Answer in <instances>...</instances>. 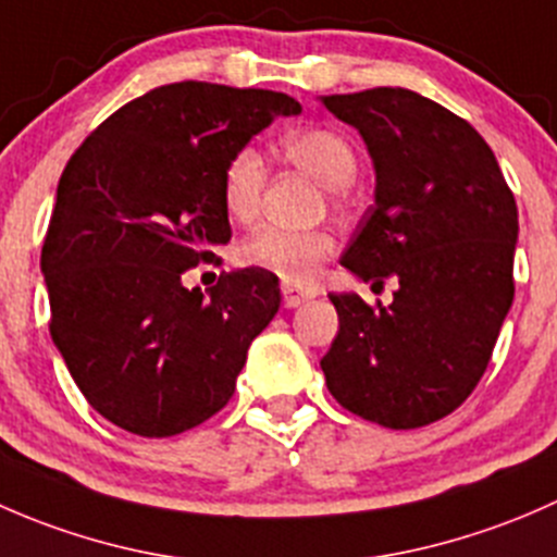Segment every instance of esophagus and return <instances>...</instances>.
Masks as SVG:
<instances>
[{
  "label": "esophagus",
  "instance_id": "34e87169",
  "mask_svg": "<svg viewBox=\"0 0 557 557\" xmlns=\"http://www.w3.org/2000/svg\"><path fill=\"white\" fill-rule=\"evenodd\" d=\"M280 294H283V307H301L305 301L312 299V290L307 288H299V285H290V283H283V288H280Z\"/></svg>",
  "mask_w": 557,
  "mask_h": 557
}]
</instances>
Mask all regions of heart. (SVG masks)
Masks as SVG:
<instances>
[{
    "instance_id": "b5f03b06",
    "label": "heart",
    "mask_w": 557,
    "mask_h": 557,
    "mask_svg": "<svg viewBox=\"0 0 557 557\" xmlns=\"http://www.w3.org/2000/svg\"><path fill=\"white\" fill-rule=\"evenodd\" d=\"M280 150L294 164L318 177L325 188H331L334 199H342L347 194V185L356 180V145L347 134L336 132V128L312 126L290 132L280 143ZM263 177H267V170H263V159L256 148H239L237 153L228 156L221 174V199L228 215L237 218V221H247L258 210ZM334 237L329 232H320V228L296 232V228L267 223V226H258L239 245V261L245 267L263 269V272H272L283 277L285 283L296 285L312 280L320 263L334 252Z\"/></svg>"
}]
</instances>
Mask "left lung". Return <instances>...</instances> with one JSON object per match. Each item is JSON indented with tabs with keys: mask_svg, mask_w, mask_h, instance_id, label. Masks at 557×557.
Instances as JSON below:
<instances>
[{
	"mask_svg": "<svg viewBox=\"0 0 557 557\" xmlns=\"http://www.w3.org/2000/svg\"><path fill=\"white\" fill-rule=\"evenodd\" d=\"M367 139L374 205L342 256L361 280H396L393 305L331 294L339 331L320 369L331 396L385 429L455 412L491 363L515 299L518 205L474 126L407 88L331 94Z\"/></svg>",
	"mask_w": 557,
	"mask_h": 557,
	"instance_id": "left-lung-1",
	"label": "left lung"
}]
</instances>
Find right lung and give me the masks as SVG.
Wrapping results in <instances>:
<instances>
[{
  "mask_svg": "<svg viewBox=\"0 0 557 557\" xmlns=\"http://www.w3.org/2000/svg\"><path fill=\"white\" fill-rule=\"evenodd\" d=\"M301 104L183 81L99 123L61 172L42 243L50 336L86 401L117 429L174 436L221 412L247 347L280 307L263 269L221 272L210 299L183 272L221 263L228 156Z\"/></svg>",
  "mask_w": 557,
  "mask_h": 557,
  "instance_id": "1",
  "label": "right lung"
}]
</instances>
